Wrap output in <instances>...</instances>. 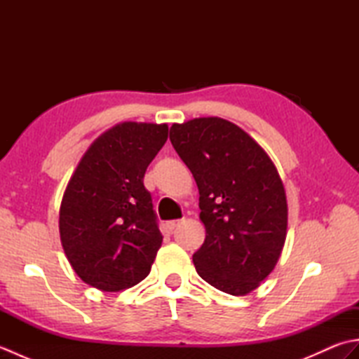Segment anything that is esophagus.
I'll list each match as a JSON object with an SVG mask.
<instances>
[{
    "label": "esophagus",
    "instance_id": "esophagus-1",
    "mask_svg": "<svg viewBox=\"0 0 359 359\" xmlns=\"http://www.w3.org/2000/svg\"><path fill=\"white\" fill-rule=\"evenodd\" d=\"M182 222V219H175V220H170V222H168L166 224V226H168V230H170V231H172L174 230V228L175 226H177L179 224Z\"/></svg>",
    "mask_w": 359,
    "mask_h": 359
}]
</instances>
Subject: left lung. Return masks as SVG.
Instances as JSON below:
<instances>
[{"label":"left lung","instance_id":"left-lung-1","mask_svg":"<svg viewBox=\"0 0 359 359\" xmlns=\"http://www.w3.org/2000/svg\"><path fill=\"white\" fill-rule=\"evenodd\" d=\"M170 139L199 188L207 234L193 256L196 271L224 293H251L276 266L287 238L278 168L253 137L220 117L174 123Z\"/></svg>","mask_w":359,"mask_h":359}]
</instances>
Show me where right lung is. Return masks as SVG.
Here are the masks:
<instances>
[{
	"label": "right lung",
	"instance_id": "obj_1",
	"mask_svg": "<svg viewBox=\"0 0 359 359\" xmlns=\"http://www.w3.org/2000/svg\"><path fill=\"white\" fill-rule=\"evenodd\" d=\"M168 125L123 121L89 144L60 205V239L77 276L102 292L148 276L163 236L143 187Z\"/></svg>",
	"mask_w": 359,
	"mask_h": 359
}]
</instances>
